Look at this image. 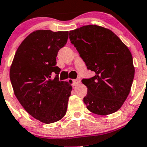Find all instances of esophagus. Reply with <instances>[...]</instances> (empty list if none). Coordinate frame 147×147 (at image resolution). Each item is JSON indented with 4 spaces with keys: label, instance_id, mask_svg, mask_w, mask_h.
<instances>
[{
    "label": "esophagus",
    "instance_id": "obj_1",
    "mask_svg": "<svg viewBox=\"0 0 147 147\" xmlns=\"http://www.w3.org/2000/svg\"><path fill=\"white\" fill-rule=\"evenodd\" d=\"M80 82V79H76V80H73V85L74 86H76L77 85H79Z\"/></svg>",
    "mask_w": 147,
    "mask_h": 147
}]
</instances>
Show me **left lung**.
<instances>
[{"label":"left lung","instance_id":"8db88e82","mask_svg":"<svg viewBox=\"0 0 147 147\" xmlns=\"http://www.w3.org/2000/svg\"><path fill=\"white\" fill-rule=\"evenodd\" d=\"M74 45L88 70L95 76L83 79L88 88L83 98L93 113L106 115L119 110L127 99L135 67L127 45L112 31L96 25H88L71 31Z\"/></svg>","mask_w":147,"mask_h":147}]
</instances>
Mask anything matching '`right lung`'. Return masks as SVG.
<instances>
[{"instance_id": "right-lung-1", "label": "right lung", "mask_w": 147, "mask_h": 147, "mask_svg": "<svg viewBox=\"0 0 147 147\" xmlns=\"http://www.w3.org/2000/svg\"><path fill=\"white\" fill-rule=\"evenodd\" d=\"M67 38L68 32H33L19 45L10 67L15 96L28 113L45 124L60 120L67 111L71 82L59 80L56 57ZM53 72L57 75L51 79Z\"/></svg>"}]
</instances>
